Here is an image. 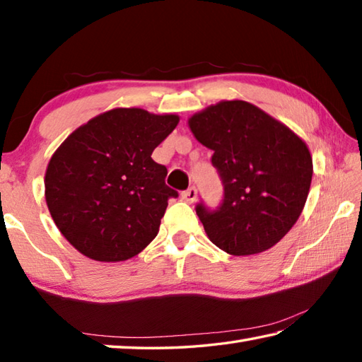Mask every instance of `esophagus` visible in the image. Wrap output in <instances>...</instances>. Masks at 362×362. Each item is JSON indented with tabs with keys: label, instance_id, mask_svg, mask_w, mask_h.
Wrapping results in <instances>:
<instances>
[{
	"label": "esophagus",
	"instance_id": "obj_1",
	"mask_svg": "<svg viewBox=\"0 0 362 362\" xmlns=\"http://www.w3.org/2000/svg\"><path fill=\"white\" fill-rule=\"evenodd\" d=\"M196 196H198V189H196L194 187H189L188 189H185V192L182 193V199L185 201V203H193V201L196 199Z\"/></svg>",
	"mask_w": 362,
	"mask_h": 362
}]
</instances>
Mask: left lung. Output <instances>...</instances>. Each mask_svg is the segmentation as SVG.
Wrapping results in <instances>:
<instances>
[{"instance_id": "left-lung-1", "label": "left lung", "mask_w": 362, "mask_h": 362, "mask_svg": "<svg viewBox=\"0 0 362 362\" xmlns=\"http://www.w3.org/2000/svg\"><path fill=\"white\" fill-rule=\"evenodd\" d=\"M188 124L214 151L211 163L223 185L216 209L203 201L194 207L209 240L231 255L273 247L303 211L313 175L308 146L243 100L220 102L193 115Z\"/></svg>"}]
</instances>
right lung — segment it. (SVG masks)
Masks as SVG:
<instances>
[{
    "label": "right lung",
    "mask_w": 362,
    "mask_h": 362,
    "mask_svg": "<svg viewBox=\"0 0 362 362\" xmlns=\"http://www.w3.org/2000/svg\"><path fill=\"white\" fill-rule=\"evenodd\" d=\"M179 116L115 108L95 116L54 153L46 170L49 212L83 255L121 262L155 240L169 198L168 169L151 153Z\"/></svg>",
    "instance_id": "1"
}]
</instances>
